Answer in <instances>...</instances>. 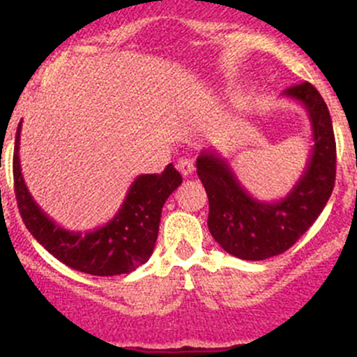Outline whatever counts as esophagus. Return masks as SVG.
<instances>
[{"label":"esophagus","instance_id":"obj_1","mask_svg":"<svg viewBox=\"0 0 357 357\" xmlns=\"http://www.w3.org/2000/svg\"><path fill=\"white\" fill-rule=\"evenodd\" d=\"M177 170L183 175V177H189L194 172V161L190 160V158H182V160L177 161Z\"/></svg>","mask_w":357,"mask_h":357}]
</instances>
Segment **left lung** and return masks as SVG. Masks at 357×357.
Instances as JSON below:
<instances>
[{"label":"left lung","mask_w":357,"mask_h":357,"mask_svg":"<svg viewBox=\"0 0 357 357\" xmlns=\"http://www.w3.org/2000/svg\"><path fill=\"white\" fill-rule=\"evenodd\" d=\"M282 96L306 108L313 130L306 168L287 196L278 201L256 199L216 149H203L197 156V175L209 201L208 229L235 258L261 261L285 252L313 225L332 196L335 137L321 94L310 82H303L285 89Z\"/></svg>","instance_id":"left-lung-1"}]
</instances>
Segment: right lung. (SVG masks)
<instances>
[{
	"label": "right lung",
	"instance_id": "add662e5",
	"mask_svg": "<svg viewBox=\"0 0 357 357\" xmlns=\"http://www.w3.org/2000/svg\"><path fill=\"white\" fill-rule=\"evenodd\" d=\"M20 130L15 135L13 180L18 209L29 232L47 252L82 273L96 277L130 273L151 258L165 201L182 183V175L168 165L160 175H139L132 182L119 213L102 227L73 232L43 211L25 185L20 168Z\"/></svg>",
	"mask_w": 357,
	"mask_h": 357
}]
</instances>
